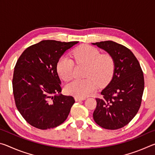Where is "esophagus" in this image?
<instances>
[{
	"mask_svg": "<svg viewBox=\"0 0 155 155\" xmlns=\"http://www.w3.org/2000/svg\"><path fill=\"white\" fill-rule=\"evenodd\" d=\"M85 100V98H80V97H75V101H81Z\"/></svg>",
	"mask_w": 155,
	"mask_h": 155,
	"instance_id": "34e87169",
	"label": "esophagus"
}]
</instances>
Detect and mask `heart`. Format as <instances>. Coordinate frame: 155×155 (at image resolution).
<instances>
[{"label": "heart", "mask_w": 155, "mask_h": 155, "mask_svg": "<svg viewBox=\"0 0 155 155\" xmlns=\"http://www.w3.org/2000/svg\"><path fill=\"white\" fill-rule=\"evenodd\" d=\"M73 57L78 64L87 66L86 79H75L68 83L65 91L70 95L83 98L88 96L99 85H104L111 80L115 68L114 59L109 54H101L96 48L82 45L73 52ZM74 62L67 57H61L57 65L58 74L64 81L72 77Z\"/></svg>", "instance_id": "heart-1"}]
</instances>
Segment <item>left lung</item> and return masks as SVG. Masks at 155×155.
Returning a JSON list of instances; mask_svg holds the SVG:
<instances>
[{"label": "left lung", "mask_w": 155, "mask_h": 155, "mask_svg": "<svg viewBox=\"0 0 155 155\" xmlns=\"http://www.w3.org/2000/svg\"><path fill=\"white\" fill-rule=\"evenodd\" d=\"M104 50L114 59L112 79L96 98L93 117L100 127L115 130L124 127L140 109L144 90L143 72L138 60L129 49L113 41L91 43Z\"/></svg>", "instance_id": "left-lung-1"}]
</instances>
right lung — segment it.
Here are the masks:
<instances>
[{"instance_id": "1", "label": "right lung", "mask_w": 155, "mask_h": 155, "mask_svg": "<svg viewBox=\"0 0 155 155\" xmlns=\"http://www.w3.org/2000/svg\"><path fill=\"white\" fill-rule=\"evenodd\" d=\"M78 43L42 40L28 47L17 61L12 81L15 105L33 127L53 128L67 119L75 101L61 94L57 65L63 54Z\"/></svg>"}]
</instances>
